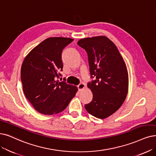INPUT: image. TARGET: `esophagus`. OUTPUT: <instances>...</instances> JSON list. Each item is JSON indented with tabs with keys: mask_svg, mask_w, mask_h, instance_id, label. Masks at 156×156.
Returning <instances> with one entry per match:
<instances>
[{
	"mask_svg": "<svg viewBox=\"0 0 156 156\" xmlns=\"http://www.w3.org/2000/svg\"><path fill=\"white\" fill-rule=\"evenodd\" d=\"M85 86H86V84H85L84 83H80V84L77 86V88H78V90H79V91H82L84 89Z\"/></svg>",
	"mask_w": 156,
	"mask_h": 156,
	"instance_id": "1",
	"label": "esophagus"
}]
</instances>
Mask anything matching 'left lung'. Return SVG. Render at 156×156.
<instances>
[{
	"label": "left lung",
	"instance_id": "left-lung-1",
	"mask_svg": "<svg viewBox=\"0 0 156 156\" xmlns=\"http://www.w3.org/2000/svg\"><path fill=\"white\" fill-rule=\"evenodd\" d=\"M77 44L88 54L91 77L95 78L88 83L93 99L85 109L104 119L115 113L126 100L129 87L126 63L113 42L105 36L83 38Z\"/></svg>",
	"mask_w": 156,
	"mask_h": 156
}]
</instances>
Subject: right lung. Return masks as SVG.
Segmentation results:
<instances>
[{
    "label": "right lung",
    "mask_w": 156,
    "mask_h": 156,
    "mask_svg": "<svg viewBox=\"0 0 156 156\" xmlns=\"http://www.w3.org/2000/svg\"><path fill=\"white\" fill-rule=\"evenodd\" d=\"M73 40L63 37L47 38L23 61L21 80L24 95L41 114L50 115L63 111L78 90L76 86L57 80L63 71L62 51Z\"/></svg>",
    "instance_id": "obj_1"
}]
</instances>
